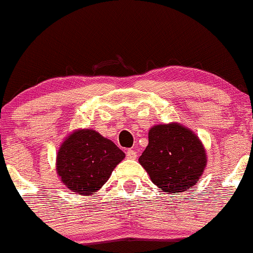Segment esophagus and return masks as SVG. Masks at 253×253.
Wrapping results in <instances>:
<instances>
[{"instance_id":"1","label":"esophagus","mask_w":253,"mask_h":253,"mask_svg":"<svg viewBox=\"0 0 253 253\" xmlns=\"http://www.w3.org/2000/svg\"><path fill=\"white\" fill-rule=\"evenodd\" d=\"M126 157L129 158V160H136L137 153L135 152L134 150H127L126 151Z\"/></svg>"}]
</instances>
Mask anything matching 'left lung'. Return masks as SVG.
<instances>
[{"instance_id": "1", "label": "left lung", "mask_w": 253, "mask_h": 253, "mask_svg": "<svg viewBox=\"0 0 253 253\" xmlns=\"http://www.w3.org/2000/svg\"><path fill=\"white\" fill-rule=\"evenodd\" d=\"M139 163L158 189L175 194L191 189L199 181L207 166V155L191 129L173 122L148 130V145Z\"/></svg>"}]
</instances>
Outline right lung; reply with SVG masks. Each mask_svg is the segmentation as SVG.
I'll return each mask as SVG.
<instances>
[{
    "mask_svg": "<svg viewBox=\"0 0 253 253\" xmlns=\"http://www.w3.org/2000/svg\"><path fill=\"white\" fill-rule=\"evenodd\" d=\"M124 157L118 146L96 130L77 129L59 146L57 175L72 192L88 196L107 183Z\"/></svg>",
    "mask_w": 253,
    "mask_h": 253,
    "instance_id": "right-lung-1",
    "label": "right lung"
}]
</instances>
